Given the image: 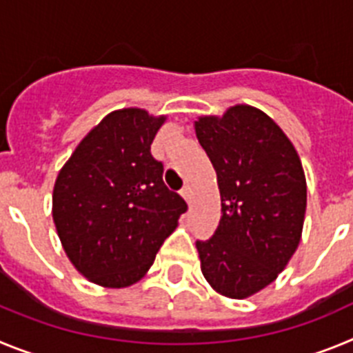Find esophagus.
<instances>
[{
    "mask_svg": "<svg viewBox=\"0 0 353 353\" xmlns=\"http://www.w3.org/2000/svg\"><path fill=\"white\" fill-rule=\"evenodd\" d=\"M180 194L183 196V199H185L187 203H191V199H192L191 185H183V189H182V191H180Z\"/></svg>",
    "mask_w": 353,
    "mask_h": 353,
    "instance_id": "34e87169",
    "label": "esophagus"
}]
</instances>
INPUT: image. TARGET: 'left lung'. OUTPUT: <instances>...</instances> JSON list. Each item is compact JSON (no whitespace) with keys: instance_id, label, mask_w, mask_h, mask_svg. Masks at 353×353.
Wrapping results in <instances>:
<instances>
[{"instance_id":"left-lung-1","label":"left lung","mask_w":353,"mask_h":353,"mask_svg":"<svg viewBox=\"0 0 353 353\" xmlns=\"http://www.w3.org/2000/svg\"><path fill=\"white\" fill-rule=\"evenodd\" d=\"M196 138L217 173L221 221L198 240L201 272L230 299H248L276 281L297 251L307 187L302 162L281 127L248 104L199 117Z\"/></svg>"}]
</instances>
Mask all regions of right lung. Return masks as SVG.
I'll list each match as a JSON object with an SVG mask.
<instances>
[{
    "instance_id": "right-lung-1",
    "label": "right lung",
    "mask_w": 353,
    "mask_h": 353,
    "mask_svg": "<svg viewBox=\"0 0 353 353\" xmlns=\"http://www.w3.org/2000/svg\"><path fill=\"white\" fill-rule=\"evenodd\" d=\"M166 117L117 109L93 127L58 173L52 219L72 265L104 288L138 283L187 210L162 182L150 145Z\"/></svg>"
}]
</instances>
